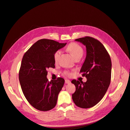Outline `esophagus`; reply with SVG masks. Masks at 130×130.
Here are the masks:
<instances>
[{"label":"esophagus","instance_id":"esophagus-1","mask_svg":"<svg viewBox=\"0 0 130 130\" xmlns=\"http://www.w3.org/2000/svg\"><path fill=\"white\" fill-rule=\"evenodd\" d=\"M65 83L66 84H69L70 83V81L69 80H68V79H66L65 80Z\"/></svg>","mask_w":130,"mask_h":130}]
</instances>
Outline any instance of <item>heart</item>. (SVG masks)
Instances as JSON below:
<instances>
[{"label": "heart", "instance_id": "b5f03b06", "mask_svg": "<svg viewBox=\"0 0 130 130\" xmlns=\"http://www.w3.org/2000/svg\"><path fill=\"white\" fill-rule=\"evenodd\" d=\"M67 49L72 54L73 57L74 58L75 60L77 58H81L84 54V50L82 47L76 43H72L68 46ZM61 52L60 50H57L54 54V60L56 62L58 61L59 57L60 56ZM63 74L66 76H70L72 75V73H70L68 71H64Z\"/></svg>", "mask_w": 130, "mask_h": 130}]
</instances>
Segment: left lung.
<instances>
[{"label": "left lung", "instance_id": "8db88e82", "mask_svg": "<svg viewBox=\"0 0 130 130\" xmlns=\"http://www.w3.org/2000/svg\"><path fill=\"white\" fill-rule=\"evenodd\" d=\"M75 41L86 48V57L80 73L87 78V81H72L76 87L72 99L78 107L90 108L103 99L108 89L111 78V60L105 46L96 39L86 36Z\"/></svg>", "mask_w": 130, "mask_h": 130}]
</instances>
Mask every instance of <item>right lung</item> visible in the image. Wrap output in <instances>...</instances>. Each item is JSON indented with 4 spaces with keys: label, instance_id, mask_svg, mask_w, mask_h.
<instances>
[{
    "label": "right lung",
    "instance_id": "right-lung-1",
    "mask_svg": "<svg viewBox=\"0 0 130 130\" xmlns=\"http://www.w3.org/2000/svg\"><path fill=\"white\" fill-rule=\"evenodd\" d=\"M67 43L48 39L38 40L23 57L19 72V80L23 94L34 108L47 111L55 107L64 80L48 81L47 69L55 68L54 54Z\"/></svg>",
    "mask_w": 130,
    "mask_h": 130
}]
</instances>
